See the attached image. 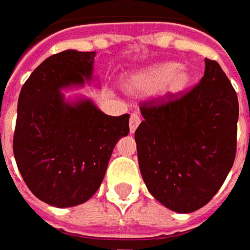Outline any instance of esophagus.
Segmentation results:
<instances>
[{
    "instance_id": "1",
    "label": "esophagus",
    "mask_w": 250,
    "mask_h": 250,
    "mask_svg": "<svg viewBox=\"0 0 250 250\" xmlns=\"http://www.w3.org/2000/svg\"><path fill=\"white\" fill-rule=\"evenodd\" d=\"M140 124V117L138 115V114H132L129 118V130L130 133H133L135 130H136V128L139 126Z\"/></svg>"
}]
</instances>
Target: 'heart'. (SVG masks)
<instances>
[{"instance_id":"heart-1","label":"heart","mask_w":250,"mask_h":250,"mask_svg":"<svg viewBox=\"0 0 250 250\" xmlns=\"http://www.w3.org/2000/svg\"><path fill=\"white\" fill-rule=\"evenodd\" d=\"M189 75L187 69L174 62H161L136 73L129 86L135 91H154L164 87L167 93H178L187 86Z\"/></svg>"}]
</instances>
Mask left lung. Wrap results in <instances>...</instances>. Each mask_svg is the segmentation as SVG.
<instances>
[{
	"mask_svg": "<svg viewBox=\"0 0 250 250\" xmlns=\"http://www.w3.org/2000/svg\"><path fill=\"white\" fill-rule=\"evenodd\" d=\"M202 81L166 103H145L135 132L149 192L177 213L207 205L224 184L236 153L238 97L221 66L205 60Z\"/></svg>",
	"mask_w": 250,
	"mask_h": 250,
	"instance_id": "8db88e82",
	"label": "left lung"
}]
</instances>
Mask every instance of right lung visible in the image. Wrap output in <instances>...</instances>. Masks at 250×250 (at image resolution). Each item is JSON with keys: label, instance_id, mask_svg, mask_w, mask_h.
<instances>
[{"label": "right lung", "instance_id": "obj_1", "mask_svg": "<svg viewBox=\"0 0 250 250\" xmlns=\"http://www.w3.org/2000/svg\"><path fill=\"white\" fill-rule=\"evenodd\" d=\"M96 53L66 50L40 63L22 86L14 135L16 166L44 203L82 205L100 188L117 142L129 132V114L111 117L86 97L61 90L93 79Z\"/></svg>", "mask_w": 250, "mask_h": 250}]
</instances>
